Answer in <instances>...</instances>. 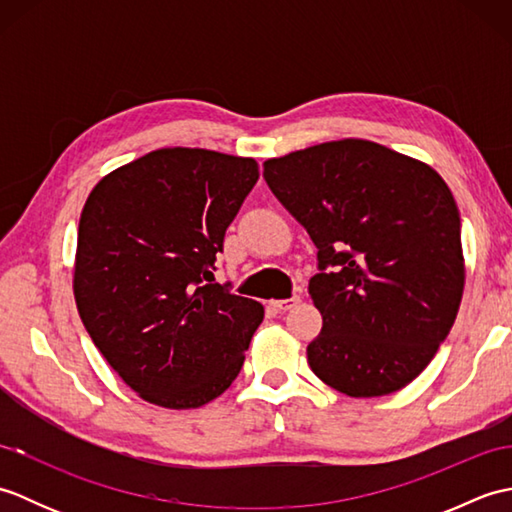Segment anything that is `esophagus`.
I'll use <instances>...</instances> for the list:
<instances>
[{
    "mask_svg": "<svg viewBox=\"0 0 512 512\" xmlns=\"http://www.w3.org/2000/svg\"><path fill=\"white\" fill-rule=\"evenodd\" d=\"M299 301H301V297H299V295H292L290 299H277V301H270V306H273V308H275V310H279V312H286V310H290V308H295Z\"/></svg>",
    "mask_w": 512,
    "mask_h": 512,
    "instance_id": "1",
    "label": "esophagus"
}]
</instances>
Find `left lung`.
Returning a JSON list of instances; mask_svg holds the SVG:
<instances>
[{"label": "left lung", "mask_w": 512, "mask_h": 512, "mask_svg": "<svg viewBox=\"0 0 512 512\" xmlns=\"http://www.w3.org/2000/svg\"><path fill=\"white\" fill-rule=\"evenodd\" d=\"M277 200L306 226L323 317L308 363L352 398L409 385L436 356L464 290L460 213L424 162L345 138L264 162Z\"/></svg>", "instance_id": "obj_1"}]
</instances>
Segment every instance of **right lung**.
I'll list each match as a JSON object with an SVG mask.
<instances>
[{"label": "right lung", "mask_w": 512, "mask_h": 512, "mask_svg": "<svg viewBox=\"0 0 512 512\" xmlns=\"http://www.w3.org/2000/svg\"><path fill=\"white\" fill-rule=\"evenodd\" d=\"M259 180L253 158L158 149L92 189L74 299L85 330L140 398L195 409L231 387L264 306L213 284L226 228Z\"/></svg>", "instance_id": "obj_1"}]
</instances>
